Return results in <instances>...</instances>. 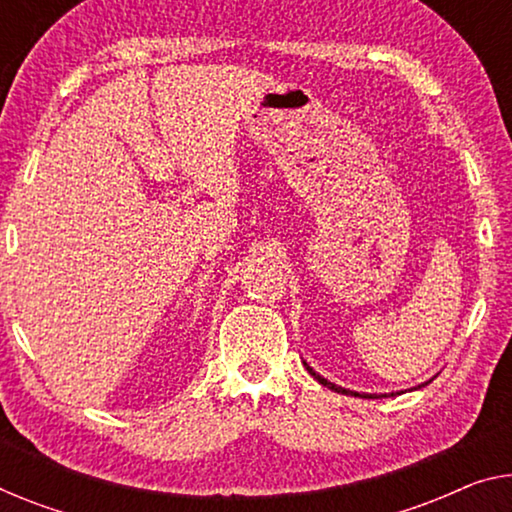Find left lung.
I'll use <instances>...</instances> for the list:
<instances>
[{"instance_id": "8db88e82", "label": "left lung", "mask_w": 512, "mask_h": 512, "mask_svg": "<svg viewBox=\"0 0 512 512\" xmlns=\"http://www.w3.org/2000/svg\"><path fill=\"white\" fill-rule=\"evenodd\" d=\"M303 365H305V370H308V372H310V375H312V377H315V379L319 381V384H322V386H326V388H331V391H335V393H342V395H354V398H368V400H375V398H381V395H375V393H356V391H349V388L335 386V384H331V381H329V379H324L322 375H317V372H315V370H312L308 363H303ZM430 381H432V379H430ZM430 381H425V384H421V386H427V384H430ZM391 395H393V393H391Z\"/></svg>"}]
</instances>
